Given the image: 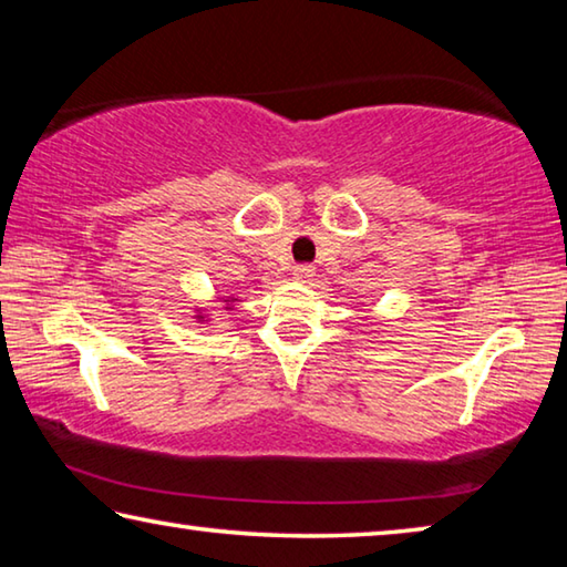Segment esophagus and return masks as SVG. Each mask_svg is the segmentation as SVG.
<instances>
[{
  "label": "esophagus",
  "mask_w": 567,
  "mask_h": 567,
  "mask_svg": "<svg viewBox=\"0 0 567 567\" xmlns=\"http://www.w3.org/2000/svg\"><path fill=\"white\" fill-rule=\"evenodd\" d=\"M292 275L297 277V280H310V277L315 275V267L307 265V262H300V265L292 267Z\"/></svg>",
  "instance_id": "esophagus-1"
}]
</instances>
